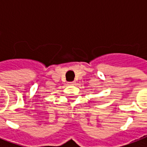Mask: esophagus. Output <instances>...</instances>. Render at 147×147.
<instances>
[{"label": "esophagus", "mask_w": 147, "mask_h": 147, "mask_svg": "<svg viewBox=\"0 0 147 147\" xmlns=\"http://www.w3.org/2000/svg\"><path fill=\"white\" fill-rule=\"evenodd\" d=\"M68 84H75V82H73V81H72V82H69Z\"/></svg>", "instance_id": "esophagus-1"}]
</instances>
